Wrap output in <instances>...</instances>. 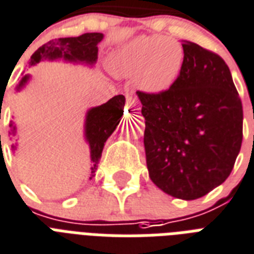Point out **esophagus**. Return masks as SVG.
Returning a JSON list of instances; mask_svg holds the SVG:
<instances>
[{
  "label": "esophagus",
  "instance_id": "obj_1",
  "mask_svg": "<svg viewBox=\"0 0 254 254\" xmlns=\"http://www.w3.org/2000/svg\"><path fill=\"white\" fill-rule=\"evenodd\" d=\"M126 107L129 110V111H137V110L140 109V106L137 103L136 98L131 94L126 96Z\"/></svg>",
  "mask_w": 254,
  "mask_h": 254
}]
</instances>
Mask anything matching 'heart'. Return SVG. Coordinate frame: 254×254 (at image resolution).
Returning <instances> with one entry per match:
<instances>
[{
  "mask_svg": "<svg viewBox=\"0 0 254 254\" xmlns=\"http://www.w3.org/2000/svg\"><path fill=\"white\" fill-rule=\"evenodd\" d=\"M184 64V50L170 37H139L119 49L111 58L117 75H136L140 90L162 94L178 80Z\"/></svg>",
  "mask_w": 254,
  "mask_h": 254,
  "instance_id": "b5f03b06",
  "label": "heart"
}]
</instances>
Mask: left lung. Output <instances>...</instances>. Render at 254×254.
<instances>
[{
  "instance_id": "left-lung-1",
  "label": "left lung",
  "mask_w": 254,
  "mask_h": 254,
  "mask_svg": "<svg viewBox=\"0 0 254 254\" xmlns=\"http://www.w3.org/2000/svg\"><path fill=\"white\" fill-rule=\"evenodd\" d=\"M178 80L162 94L137 91L149 178L163 192L202 197L231 175L243 143V103L228 64L184 41Z\"/></svg>"
}]
</instances>
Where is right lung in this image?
Returning <instances> with one entry per match:
<instances>
[{
	"label": "right lung",
	"instance_id": "right-lung-1",
	"mask_svg": "<svg viewBox=\"0 0 254 254\" xmlns=\"http://www.w3.org/2000/svg\"><path fill=\"white\" fill-rule=\"evenodd\" d=\"M103 39L102 33H84L79 37H68V38H56L42 45L38 50L31 56L29 67L35 66L43 60H60L70 62H83L87 64H94L98 60V43ZM29 74L23 76L17 90L25 86L29 80ZM126 98L123 95H117L105 103L94 109L88 110L84 123V136L90 144V154H91V172L90 179L95 176L98 170V163L102 156V151L105 147L106 140L121 122L125 109ZM13 123L10 125V127ZM15 129V127H13ZM1 137V136H0ZM15 145H13V149Z\"/></svg>",
	"mask_w": 254,
	"mask_h": 254
}]
</instances>
